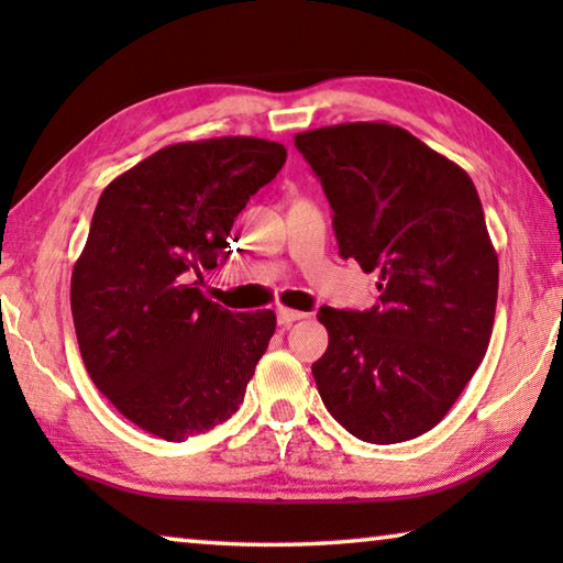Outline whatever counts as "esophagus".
Wrapping results in <instances>:
<instances>
[{"label": "esophagus", "instance_id": "obj_1", "mask_svg": "<svg viewBox=\"0 0 563 563\" xmlns=\"http://www.w3.org/2000/svg\"><path fill=\"white\" fill-rule=\"evenodd\" d=\"M305 318V312L300 310H290V308H278V325L280 328H290L292 322H298Z\"/></svg>", "mask_w": 563, "mask_h": 563}]
</instances>
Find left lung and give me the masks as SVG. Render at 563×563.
Returning a JSON list of instances; mask_svg holds the SVG:
<instances>
[{
  "instance_id": "8db88e82",
  "label": "left lung",
  "mask_w": 563,
  "mask_h": 563,
  "mask_svg": "<svg viewBox=\"0 0 563 563\" xmlns=\"http://www.w3.org/2000/svg\"><path fill=\"white\" fill-rule=\"evenodd\" d=\"M320 178L342 258L377 273L365 312L320 308L328 350L312 362L328 412L369 444L430 432L489 347L499 261L479 194L412 133L357 121L295 133Z\"/></svg>"
}]
</instances>
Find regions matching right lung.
<instances>
[{
  "instance_id": "add662e5",
  "label": "right lung",
  "mask_w": 563,
  "mask_h": 563,
  "mask_svg": "<svg viewBox=\"0 0 563 563\" xmlns=\"http://www.w3.org/2000/svg\"><path fill=\"white\" fill-rule=\"evenodd\" d=\"M253 136L156 151L103 188L71 273L81 360L109 402L168 442L213 430L245 397L275 312H231L190 275L228 258L233 221L285 164Z\"/></svg>"
}]
</instances>
